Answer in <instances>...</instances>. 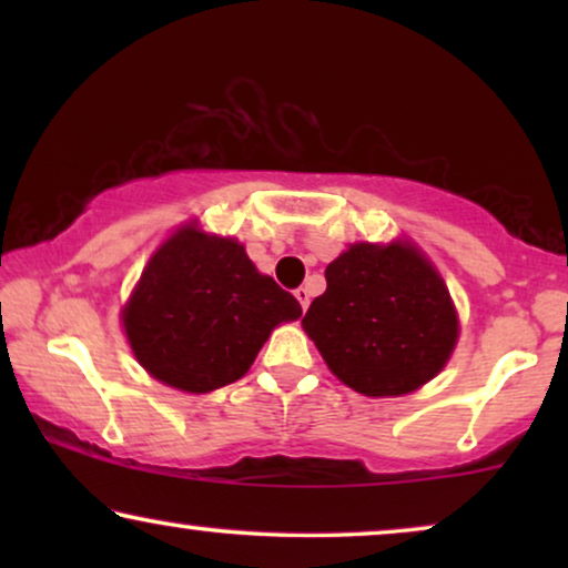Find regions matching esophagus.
Listing matches in <instances>:
<instances>
[{"instance_id":"34e87169","label":"esophagus","mask_w":568,"mask_h":568,"mask_svg":"<svg viewBox=\"0 0 568 568\" xmlns=\"http://www.w3.org/2000/svg\"><path fill=\"white\" fill-rule=\"evenodd\" d=\"M294 297L300 300L302 310H307V305H310V292H307V286H300V290H294Z\"/></svg>"}]
</instances>
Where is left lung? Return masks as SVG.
I'll return each instance as SVG.
<instances>
[{
  "label": "left lung",
  "mask_w": 568,
  "mask_h": 568,
  "mask_svg": "<svg viewBox=\"0 0 568 568\" xmlns=\"http://www.w3.org/2000/svg\"><path fill=\"white\" fill-rule=\"evenodd\" d=\"M302 317L333 375L356 393L403 395L445 367L457 315L442 276L408 243L352 245Z\"/></svg>",
  "instance_id": "obj_1"
}]
</instances>
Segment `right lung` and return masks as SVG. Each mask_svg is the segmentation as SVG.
<instances>
[{
    "mask_svg": "<svg viewBox=\"0 0 568 568\" xmlns=\"http://www.w3.org/2000/svg\"><path fill=\"white\" fill-rule=\"evenodd\" d=\"M300 315L294 294L258 274L243 245L185 227L146 263L123 328L154 379L209 393L243 377L271 331Z\"/></svg>",
    "mask_w": 568,
    "mask_h": 568,
    "instance_id": "obj_1",
    "label": "right lung"
}]
</instances>
